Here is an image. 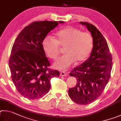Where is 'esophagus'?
I'll return each mask as SVG.
<instances>
[{
	"mask_svg": "<svg viewBox=\"0 0 121 121\" xmlns=\"http://www.w3.org/2000/svg\"><path fill=\"white\" fill-rule=\"evenodd\" d=\"M60 75L61 76V77H66V76L67 75V74L65 72H60Z\"/></svg>",
	"mask_w": 121,
	"mask_h": 121,
	"instance_id": "esophagus-1",
	"label": "esophagus"
}]
</instances>
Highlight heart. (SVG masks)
Segmentation results:
<instances>
[{
    "label": "heart",
    "mask_w": 121,
    "mask_h": 121,
    "mask_svg": "<svg viewBox=\"0 0 121 121\" xmlns=\"http://www.w3.org/2000/svg\"><path fill=\"white\" fill-rule=\"evenodd\" d=\"M59 46H65L63 55L54 63V67L58 69H66L75 61L85 60L91 52L93 39L90 33L82 32L80 29L67 26L56 34V39L44 38L42 48L49 58L55 59L59 54Z\"/></svg>",
    "instance_id": "obj_1"
}]
</instances>
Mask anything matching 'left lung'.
<instances>
[{"label": "left lung", "mask_w": 121, "mask_h": 121, "mask_svg": "<svg viewBox=\"0 0 121 121\" xmlns=\"http://www.w3.org/2000/svg\"><path fill=\"white\" fill-rule=\"evenodd\" d=\"M80 23L91 32L93 48L90 57L69 73L78 82L68 92L74 102L87 105L97 100L104 90L111 77L113 63L106 40L100 32L90 23Z\"/></svg>", "instance_id": "8db88e82"}]
</instances>
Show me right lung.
<instances>
[{
    "label": "right lung",
    "mask_w": 121,
    "mask_h": 121,
    "mask_svg": "<svg viewBox=\"0 0 121 121\" xmlns=\"http://www.w3.org/2000/svg\"><path fill=\"white\" fill-rule=\"evenodd\" d=\"M63 21H39L27 25L15 41L9 67L17 90L25 98H41L50 88V80L58 77L59 72L50 70V63L42 48V41L49 32Z\"/></svg>",
    "instance_id": "obj_1"
}]
</instances>
